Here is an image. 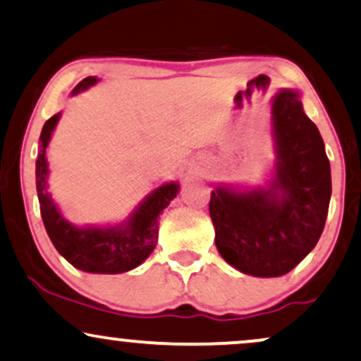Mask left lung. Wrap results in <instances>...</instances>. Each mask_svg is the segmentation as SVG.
Instances as JSON below:
<instances>
[{"instance_id": "left-lung-1", "label": "left lung", "mask_w": 361, "mask_h": 361, "mask_svg": "<svg viewBox=\"0 0 361 361\" xmlns=\"http://www.w3.org/2000/svg\"><path fill=\"white\" fill-rule=\"evenodd\" d=\"M276 176L268 190L216 188L209 200L214 243L226 263L252 276H281L314 248L331 196L330 161L300 94L281 90L271 104Z\"/></svg>"}]
</instances>
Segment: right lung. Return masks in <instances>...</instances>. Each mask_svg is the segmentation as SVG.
<instances>
[{
	"label": "right lung",
	"instance_id": "1",
	"mask_svg": "<svg viewBox=\"0 0 361 361\" xmlns=\"http://www.w3.org/2000/svg\"><path fill=\"white\" fill-rule=\"evenodd\" d=\"M98 78L88 76L80 81L71 94L80 93L97 83ZM59 120V113L44 123L39 136L36 158V191L44 228L54 248L73 267L88 273H125L133 270L147 259L158 241V216L178 195L180 185L166 183L149 193L135 209L126 223L116 226L78 228L68 223L54 204L47 190L48 163L47 148Z\"/></svg>",
	"mask_w": 361,
	"mask_h": 361
}]
</instances>
